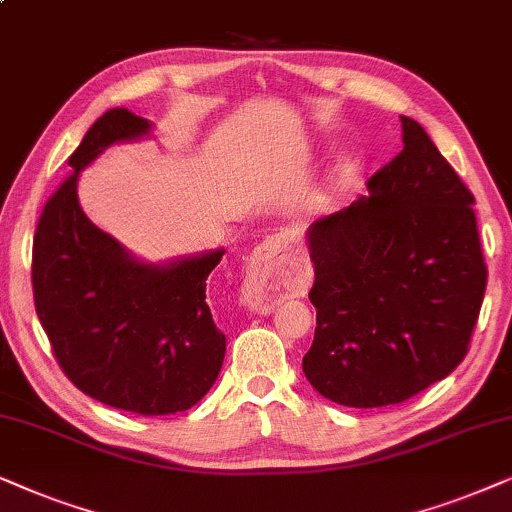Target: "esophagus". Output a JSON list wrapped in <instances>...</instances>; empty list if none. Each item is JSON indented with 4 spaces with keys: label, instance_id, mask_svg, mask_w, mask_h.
Instances as JSON below:
<instances>
[{
    "label": "esophagus",
    "instance_id": "obj_1",
    "mask_svg": "<svg viewBox=\"0 0 512 512\" xmlns=\"http://www.w3.org/2000/svg\"><path fill=\"white\" fill-rule=\"evenodd\" d=\"M285 250V236H269L252 255V267L248 274V302L260 306L264 299V288L269 285V276L274 271L278 257Z\"/></svg>",
    "mask_w": 512,
    "mask_h": 512
}]
</instances>
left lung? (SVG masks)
Returning a JSON list of instances; mask_svg holds the SVG:
<instances>
[{"mask_svg":"<svg viewBox=\"0 0 512 512\" xmlns=\"http://www.w3.org/2000/svg\"><path fill=\"white\" fill-rule=\"evenodd\" d=\"M367 196L306 231L316 335L302 370L346 407L398 405L466 358L487 288L473 194L410 117Z\"/></svg>","mask_w":512,"mask_h":512,"instance_id":"8db88e82","label":"left lung"}]
</instances>
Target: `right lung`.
<instances>
[{
	"instance_id": "right-lung-1",
	"label": "right lung",
	"mask_w": 512,
	"mask_h": 512,
	"mask_svg": "<svg viewBox=\"0 0 512 512\" xmlns=\"http://www.w3.org/2000/svg\"><path fill=\"white\" fill-rule=\"evenodd\" d=\"M152 124L107 109L67 161L32 243L34 309L53 356L81 393L142 417L185 412L220 374L227 339L206 302L224 250L147 264L95 227L77 199L79 173Z\"/></svg>"
}]
</instances>
